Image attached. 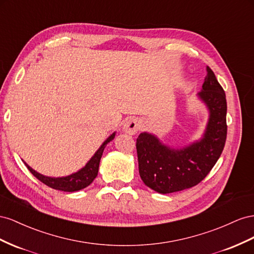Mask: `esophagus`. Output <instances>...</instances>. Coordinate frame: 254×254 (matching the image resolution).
I'll list each match as a JSON object with an SVG mask.
<instances>
[{"mask_svg": "<svg viewBox=\"0 0 254 254\" xmlns=\"http://www.w3.org/2000/svg\"><path fill=\"white\" fill-rule=\"evenodd\" d=\"M142 126V122L138 118H128L123 125V129L125 132L129 135H135L139 131V128Z\"/></svg>", "mask_w": 254, "mask_h": 254, "instance_id": "esophagus-1", "label": "esophagus"}]
</instances>
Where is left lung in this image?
<instances>
[{
  "label": "left lung",
  "instance_id": "left-lung-1",
  "mask_svg": "<svg viewBox=\"0 0 254 254\" xmlns=\"http://www.w3.org/2000/svg\"><path fill=\"white\" fill-rule=\"evenodd\" d=\"M198 97L209 113L200 140L180 149L166 146L155 135L147 132L141 133L136 140L140 178L159 193L176 192L199 184L222 153L227 139V100L209 67H206V76Z\"/></svg>",
  "mask_w": 254,
  "mask_h": 254
}]
</instances>
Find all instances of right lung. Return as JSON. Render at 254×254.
Listing matches in <instances>:
<instances>
[{
    "instance_id": "add662e5",
    "label": "right lung",
    "mask_w": 254,
    "mask_h": 254,
    "mask_svg": "<svg viewBox=\"0 0 254 254\" xmlns=\"http://www.w3.org/2000/svg\"><path fill=\"white\" fill-rule=\"evenodd\" d=\"M116 132H114L108 138L102 143L98 151L95 153L90 159L89 162L85 165V167H83L81 170H78L77 172L72 173L70 176L67 177H62V178H51V177H46L41 175V173L35 171L33 168H31L25 162V166L27 169L32 172V175L34 177L37 178L40 182L43 184H46L47 186L53 188V190H62V191H77L81 190L83 188L87 187L92 183V181L96 179L98 176V171H99V165L101 157H102L103 151L106 147V144L112 141L115 138Z\"/></svg>"
}]
</instances>
